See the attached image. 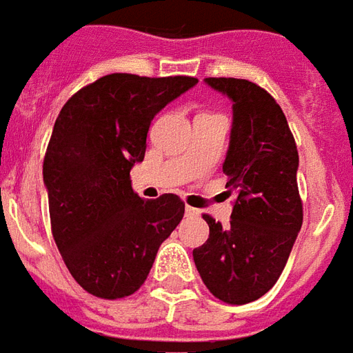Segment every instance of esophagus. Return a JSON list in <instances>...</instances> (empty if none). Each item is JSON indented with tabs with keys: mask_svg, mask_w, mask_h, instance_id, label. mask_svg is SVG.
<instances>
[{
	"mask_svg": "<svg viewBox=\"0 0 353 353\" xmlns=\"http://www.w3.org/2000/svg\"><path fill=\"white\" fill-rule=\"evenodd\" d=\"M184 212H186V216H188V219H196V216L201 214V211H199V209H194V207H186Z\"/></svg>",
	"mask_w": 353,
	"mask_h": 353,
	"instance_id": "1",
	"label": "esophagus"
}]
</instances>
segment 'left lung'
Segmentation results:
<instances>
[{"mask_svg": "<svg viewBox=\"0 0 353 353\" xmlns=\"http://www.w3.org/2000/svg\"><path fill=\"white\" fill-rule=\"evenodd\" d=\"M205 83L234 102L222 171L236 201L226 228L203 214L209 239L194 249V262L219 301L247 304L276 285L301 232L299 152L283 110L268 91L236 77H207Z\"/></svg>", "mask_w": 353, "mask_h": 353, "instance_id": "left-lung-1", "label": "left lung"}]
</instances>
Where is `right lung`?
<instances>
[{
	"mask_svg": "<svg viewBox=\"0 0 353 353\" xmlns=\"http://www.w3.org/2000/svg\"><path fill=\"white\" fill-rule=\"evenodd\" d=\"M196 77L110 74L62 106L43 159L54 243L92 296L116 301L146 281L157 249L184 216L174 194L142 199L131 169L146 152L152 119Z\"/></svg>",
	"mask_w": 353,
	"mask_h": 353,
	"instance_id": "add662e5",
	"label": "right lung"
}]
</instances>
